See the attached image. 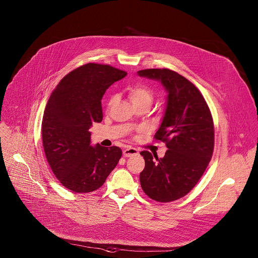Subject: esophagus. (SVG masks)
<instances>
[{"mask_svg": "<svg viewBox=\"0 0 258 258\" xmlns=\"http://www.w3.org/2000/svg\"><path fill=\"white\" fill-rule=\"evenodd\" d=\"M138 154H139V151L136 148H133V147H126V148L123 150V156L125 157H131Z\"/></svg>", "mask_w": 258, "mask_h": 258, "instance_id": "esophagus-1", "label": "esophagus"}]
</instances>
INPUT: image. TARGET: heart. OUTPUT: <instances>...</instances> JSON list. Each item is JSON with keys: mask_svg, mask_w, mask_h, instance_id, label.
<instances>
[{"mask_svg": "<svg viewBox=\"0 0 258 258\" xmlns=\"http://www.w3.org/2000/svg\"><path fill=\"white\" fill-rule=\"evenodd\" d=\"M127 96L130 101L133 103L134 106L140 104H148L150 105L153 99L152 91L144 85H135L131 86L127 89ZM114 99H111L109 102V105L113 103Z\"/></svg>", "mask_w": 258, "mask_h": 258, "instance_id": "1", "label": "heart"}]
</instances>
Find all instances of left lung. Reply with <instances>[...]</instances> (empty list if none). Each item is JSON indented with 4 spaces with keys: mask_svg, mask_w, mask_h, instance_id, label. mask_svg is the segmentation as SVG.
I'll use <instances>...</instances> for the list:
<instances>
[{
    "mask_svg": "<svg viewBox=\"0 0 258 258\" xmlns=\"http://www.w3.org/2000/svg\"><path fill=\"white\" fill-rule=\"evenodd\" d=\"M138 75L160 82L167 93L164 116L154 138L165 142L168 150L162 158L141 152L145 159L141 187L155 201H174L195 187L208 166L214 147L212 116L199 90L177 72L155 68Z\"/></svg>",
    "mask_w": 258,
    "mask_h": 258,
    "instance_id": "8db88e82",
    "label": "left lung"
}]
</instances>
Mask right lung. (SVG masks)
<instances>
[{
    "label": "right lung",
    "instance_id": "1",
    "mask_svg": "<svg viewBox=\"0 0 258 258\" xmlns=\"http://www.w3.org/2000/svg\"><path fill=\"white\" fill-rule=\"evenodd\" d=\"M125 76L110 65L88 63L65 76L49 98L42 121L44 150L55 176L72 192L99 189L122 155L116 146H91L89 130L103 119L106 90Z\"/></svg>",
    "mask_w": 258,
    "mask_h": 258
}]
</instances>
